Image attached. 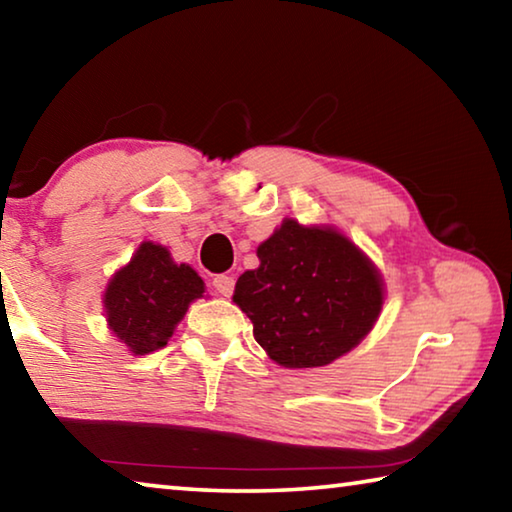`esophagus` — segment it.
Wrapping results in <instances>:
<instances>
[{
    "label": "esophagus",
    "instance_id": "esophagus-1",
    "mask_svg": "<svg viewBox=\"0 0 512 512\" xmlns=\"http://www.w3.org/2000/svg\"><path fill=\"white\" fill-rule=\"evenodd\" d=\"M212 287L216 293H219V296L228 298V296H232V291H235V280H232L230 275H214Z\"/></svg>",
    "mask_w": 512,
    "mask_h": 512
}]
</instances>
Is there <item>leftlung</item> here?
<instances>
[{
	"mask_svg": "<svg viewBox=\"0 0 512 512\" xmlns=\"http://www.w3.org/2000/svg\"><path fill=\"white\" fill-rule=\"evenodd\" d=\"M259 268L235 296L255 341L284 368H318L350 352L381 311L384 289L368 257L332 228L287 219L257 248Z\"/></svg>",
	"mask_w": 512,
	"mask_h": 512,
	"instance_id": "1",
	"label": "left lung"
}]
</instances>
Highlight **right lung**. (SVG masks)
Here are the masks:
<instances>
[{"label":"right lung","instance_id":"add662e5","mask_svg":"<svg viewBox=\"0 0 512 512\" xmlns=\"http://www.w3.org/2000/svg\"><path fill=\"white\" fill-rule=\"evenodd\" d=\"M203 291L192 266L176 264L167 248L144 241L131 264L112 277L103 302L112 332L133 354H149L167 345L189 302Z\"/></svg>","mask_w":512,"mask_h":512}]
</instances>
